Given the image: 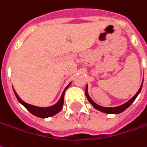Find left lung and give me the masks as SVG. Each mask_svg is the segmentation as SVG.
Returning a JSON list of instances; mask_svg holds the SVG:
<instances>
[{"label": "left lung", "mask_w": 147, "mask_h": 147, "mask_svg": "<svg viewBox=\"0 0 147 147\" xmlns=\"http://www.w3.org/2000/svg\"><path fill=\"white\" fill-rule=\"evenodd\" d=\"M142 83H143V80H142ZM142 85H141L140 88L138 91V92L133 96L132 98L130 99V100H129L127 102H125V104H123V105H121L117 106V107H103V106H100V105H97L96 103H95L94 101L92 100V98H91L90 96H89V95H88V84H87L86 89H85V95H86V97L87 99H88V100L89 101V103H90L91 105H92L95 109H96L99 111L105 113H108V114H118V113H122L123 111H125V109H126L134 101V100L137 98V96H138V94L140 93L141 90H142Z\"/></svg>", "instance_id": "8db88e82"}]
</instances>
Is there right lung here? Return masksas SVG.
Returning <instances> with one entry per match:
<instances>
[{
  "label": "right lung",
  "mask_w": 147,
  "mask_h": 147,
  "mask_svg": "<svg viewBox=\"0 0 147 147\" xmlns=\"http://www.w3.org/2000/svg\"><path fill=\"white\" fill-rule=\"evenodd\" d=\"M71 84V83H69V84L66 87L65 89L63 90V93L61 95L60 99L58 100V102L51 105V106H49V107H38V106H35V105H30V104H28V103L23 101L22 99L19 97L18 95L17 94V92H16V91L14 89H13V92H14V94L17 99H18V100L27 109L28 111L30 112L33 115L36 116L38 117H41V118H47V117H50L55 115L58 113H59L61 111V109H63V101H64L65 91L67 89V88L70 86Z\"/></svg>",
  "instance_id": "obj_1"
}]
</instances>
